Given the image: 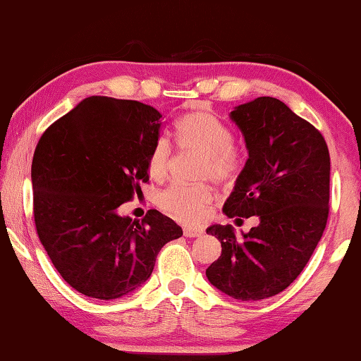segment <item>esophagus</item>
Here are the masks:
<instances>
[{
  "mask_svg": "<svg viewBox=\"0 0 361 361\" xmlns=\"http://www.w3.org/2000/svg\"><path fill=\"white\" fill-rule=\"evenodd\" d=\"M184 235L185 237H200L203 235V229L197 226H185L184 227Z\"/></svg>",
  "mask_w": 361,
  "mask_h": 361,
  "instance_id": "34e87169",
  "label": "esophagus"
}]
</instances>
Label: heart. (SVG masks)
<instances>
[{
  "instance_id": "obj_1",
  "label": "heart",
  "mask_w": 361,
  "mask_h": 361,
  "mask_svg": "<svg viewBox=\"0 0 361 361\" xmlns=\"http://www.w3.org/2000/svg\"><path fill=\"white\" fill-rule=\"evenodd\" d=\"M174 137L177 145L203 153L200 179L227 182L242 168L240 149L232 143V132L223 121L208 111H192L176 121ZM171 164V147L159 138L148 152L147 169L153 179L166 177ZM213 202V190L208 185H171L159 197V207L184 223H197Z\"/></svg>"
}]
</instances>
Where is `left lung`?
Instances as JSON below:
<instances>
[{
  "mask_svg": "<svg viewBox=\"0 0 361 361\" xmlns=\"http://www.w3.org/2000/svg\"><path fill=\"white\" fill-rule=\"evenodd\" d=\"M248 159L226 200L227 218L258 216L237 237L231 224L207 234L221 242L208 281L235 300H263L287 289L308 263L329 214V149L319 130L273 97L231 111Z\"/></svg>",
  "mask_w": 361,
  "mask_h": 361,
  "instance_id": "obj_1",
  "label": "left lung"
}]
</instances>
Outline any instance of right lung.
Returning a JSON list of instances; mask_svg holds the SVG:
<instances>
[{
    "mask_svg": "<svg viewBox=\"0 0 361 361\" xmlns=\"http://www.w3.org/2000/svg\"><path fill=\"white\" fill-rule=\"evenodd\" d=\"M161 113L132 99L88 97L53 123L33 153L37 234L63 279L98 300L129 295L152 276L180 226L157 209L135 221L118 209L148 180Z\"/></svg>",
    "mask_w": 361,
    "mask_h": 361,
    "instance_id": "1",
    "label": "right lung"
}]
</instances>
